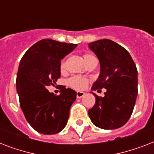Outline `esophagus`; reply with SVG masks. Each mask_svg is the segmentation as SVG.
I'll return each mask as SVG.
<instances>
[{
	"label": "esophagus",
	"instance_id": "1",
	"mask_svg": "<svg viewBox=\"0 0 154 154\" xmlns=\"http://www.w3.org/2000/svg\"><path fill=\"white\" fill-rule=\"evenodd\" d=\"M84 92H77V98H82V97H84L85 95Z\"/></svg>",
	"mask_w": 154,
	"mask_h": 154
}]
</instances>
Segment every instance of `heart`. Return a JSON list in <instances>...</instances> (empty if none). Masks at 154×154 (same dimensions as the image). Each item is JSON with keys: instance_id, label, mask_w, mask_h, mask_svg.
I'll return each mask as SVG.
<instances>
[{"instance_id": "obj_1", "label": "heart", "mask_w": 154, "mask_h": 154, "mask_svg": "<svg viewBox=\"0 0 154 154\" xmlns=\"http://www.w3.org/2000/svg\"><path fill=\"white\" fill-rule=\"evenodd\" d=\"M94 57V56H93L92 54L88 53V54H85L84 56V59L85 60H86L87 59ZM64 68H65V63H64V61H62L61 64H60V69H63ZM88 82H89V80L87 79V78L83 77H79V76H74V77H72L71 78L68 80V85L70 87L73 88V89H77V90L84 89L86 87Z\"/></svg>"}]
</instances>
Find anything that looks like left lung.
I'll use <instances>...</instances> for the list:
<instances>
[{
    "mask_svg": "<svg viewBox=\"0 0 154 154\" xmlns=\"http://www.w3.org/2000/svg\"><path fill=\"white\" fill-rule=\"evenodd\" d=\"M89 48L98 58L101 72L92 87L105 89L104 97L91 92L96 103L89 110L91 122L103 129L123 126L131 117L137 96V69L126 49L111 40L89 43Z\"/></svg>",
    "mask_w": 154,
    "mask_h": 154,
    "instance_id": "obj_1",
    "label": "left lung"
}]
</instances>
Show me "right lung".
Listing matches in <instances>:
<instances>
[{"mask_svg":"<svg viewBox=\"0 0 154 154\" xmlns=\"http://www.w3.org/2000/svg\"><path fill=\"white\" fill-rule=\"evenodd\" d=\"M77 46L43 39L30 47L20 60L16 81L20 108L29 124L40 134H57L67 124L77 93L64 86L57 96L47 87L57 82L60 60Z\"/></svg>","mask_w":154,"mask_h":154,"instance_id":"1","label":"right lung"}]
</instances>
